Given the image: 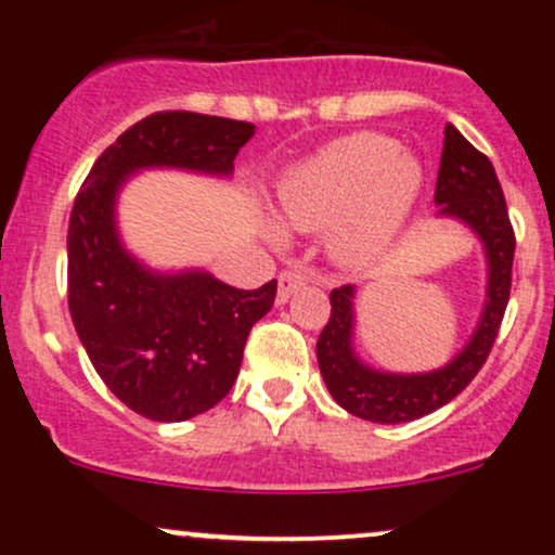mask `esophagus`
<instances>
[{
	"instance_id": "esophagus-1",
	"label": "esophagus",
	"mask_w": 555,
	"mask_h": 555,
	"mask_svg": "<svg viewBox=\"0 0 555 555\" xmlns=\"http://www.w3.org/2000/svg\"><path fill=\"white\" fill-rule=\"evenodd\" d=\"M305 284V276L297 271H282L279 273V292H276V302L284 305L289 302V297L295 295L299 286Z\"/></svg>"
}]
</instances>
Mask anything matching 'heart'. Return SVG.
<instances>
[{
	"label": "heart",
	"mask_w": 555,
	"mask_h": 555,
	"mask_svg": "<svg viewBox=\"0 0 555 555\" xmlns=\"http://www.w3.org/2000/svg\"><path fill=\"white\" fill-rule=\"evenodd\" d=\"M423 184V164L401 154L397 140L352 132L286 171L276 208L302 232L326 229L323 245L336 266L365 269L399 237ZM271 234L279 237V229L271 227Z\"/></svg>",
	"instance_id": "heart-1"
}]
</instances>
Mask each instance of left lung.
<instances>
[{"label": "left lung", "instance_id": "obj_1", "mask_svg": "<svg viewBox=\"0 0 555 555\" xmlns=\"http://www.w3.org/2000/svg\"><path fill=\"white\" fill-rule=\"evenodd\" d=\"M443 135L436 182L438 216L462 221L482 242L488 263L486 305L473 336L454 360L430 373H388L365 365L354 352V286L344 284L331 292V318L315 347L318 367L336 404L371 423H410L449 404L486 365L506 313L517 242L501 182L488 156L454 125H446Z\"/></svg>", "mask_w": 555, "mask_h": 555}]
</instances>
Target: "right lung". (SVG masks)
Returning <instances> with one entry per match:
<instances>
[{"label": "right lung", "instance_id": "right-lung-1", "mask_svg": "<svg viewBox=\"0 0 555 555\" xmlns=\"http://www.w3.org/2000/svg\"><path fill=\"white\" fill-rule=\"evenodd\" d=\"M256 125L158 112L95 158L67 229L69 315L95 373L138 415L182 423L211 410L237 380L253 323L271 310L276 279L237 289L208 271H154L125 247L117 195L140 169L232 177Z\"/></svg>", "mask_w": 555, "mask_h": 555}]
</instances>
